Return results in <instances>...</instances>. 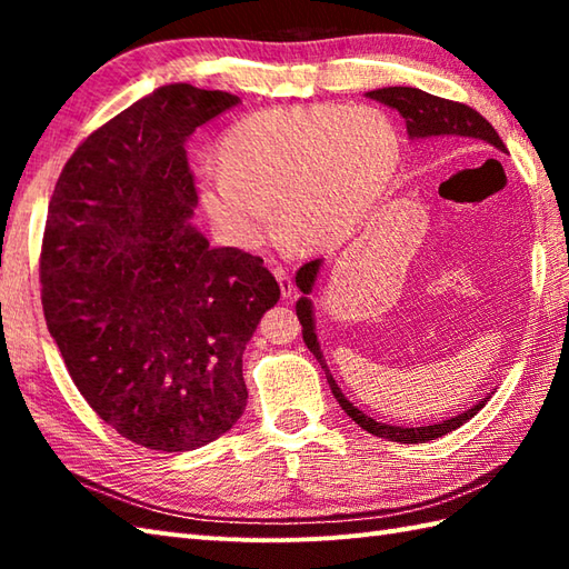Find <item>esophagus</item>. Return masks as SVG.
Listing matches in <instances>:
<instances>
[{"instance_id":"34e87169","label":"esophagus","mask_w":569,"mask_h":569,"mask_svg":"<svg viewBox=\"0 0 569 569\" xmlns=\"http://www.w3.org/2000/svg\"><path fill=\"white\" fill-rule=\"evenodd\" d=\"M273 276H276L278 286H281V296L283 298H291L296 293V286L291 281V273H288L283 266H273Z\"/></svg>"}]
</instances>
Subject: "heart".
I'll list each match as a JSON object with an SVG mask.
<instances>
[{
  "instance_id": "heart-1",
  "label": "heart",
  "mask_w": 569,
  "mask_h": 569,
  "mask_svg": "<svg viewBox=\"0 0 569 569\" xmlns=\"http://www.w3.org/2000/svg\"><path fill=\"white\" fill-rule=\"evenodd\" d=\"M401 131L379 107L312 104L253 112L217 143L220 168L198 176V202L229 247L253 251L276 232L300 251L345 244L383 198Z\"/></svg>"
}]
</instances>
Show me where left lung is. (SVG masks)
<instances>
[{
  "mask_svg": "<svg viewBox=\"0 0 569 569\" xmlns=\"http://www.w3.org/2000/svg\"><path fill=\"white\" fill-rule=\"evenodd\" d=\"M371 100L383 102L398 110L406 119V129L410 139H452V141H469V143H481V147H493L506 153V147L501 137L497 134L485 117H481L477 110L462 104V102H452V100H442L435 98V94L422 92L418 88H381V90H371L367 92ZM322 269V259L308 261L306 266H300L296 273V286L300 288L298 303H296V312L298 320L303 325V340L308 345V349L316 359L320 361V367L328 377L330 389L335 393L337 401H340L345 413L352 418L359 428H365L367 432L377 435V438H386L391 442H403V445H416V442H428L435 438H442V435L457 430L459 426H465L467 420H471L477 416V410L485 408L487 398H481L477 406H471L469 410H462L459 416H452L440 422H432V426H420V428H403V426H389V422H379L373 420L371 416H367L365 410H359L352 401H347V396L342 393L340 386L332 379V373L325 365V357L320 352V342L316 335V318H312V300L310 293L316 288V281Z\"/></svg>",
  "mask_w": 569,
  "mask_h": 569,
  "instance_id": "left-lung-1",
  "label": "left lung"
}]
</instances>
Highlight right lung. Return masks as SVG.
<instances>
[{"label": "right lung", "mask_w": 569, "mask_h": 569, "mask_svg": "<svg viewBox=\"0 0 569 569\" xmlns=\"http://www.w3.org/2000/svg\"><path fill=\"white\" fill-rule=\"evenodd\" d=\"M234 104L163 84L80 143L48 202V332L94 413L149 450H196L234 426L241 355L281 298L261 257L214 249L190 224L186 141Z\"/></svg>", "instance_id": "right-lung-1"}]
</instances>
